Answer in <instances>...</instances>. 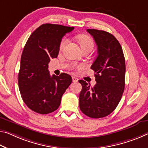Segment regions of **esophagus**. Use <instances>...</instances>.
Segmentation results:
<instances>
[{
    "mask_svg": "<svg viewBox=\"0 0 148 148\" xmlns=\"http://www.w3.org/2000/svg\"><path fill=\"white\" fill-rule=\"evenodd\" d=\"M78 78H76V77L72 76V82H78Z\"/></svg>",
    "mask_w": 148,
    "mask_h": 148,
    "instance_id": "1",
    "label": "esophagus"
}]
</instances>
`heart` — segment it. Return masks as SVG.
I'll return each instance as SVG.
<instances>
[{
    "label": "heart",
    "instance_id": "1",
    "mask_svg": "<svg viewBox=\"0 0 148 148\" xmlns=\"http://www.w3.org/2000/svg\"><path fill=\"white\" fill-rule=\"evenodd\" d=\"M77 39H78V43L82 51L87 50V49H90L91 51L93 50L94 47V42L90 37L86 36V35H81V36H78ZM67 42L68 39L66 38L62 39L60 44V48L62 49L64 47Z\"/></svg>",
    "mask_w": 148,
    "mask_h": 148
}]
</instances>
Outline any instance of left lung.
<instances>
[{"instance_id": "obj_1", "label": "left lung", "mask_w": 148, "mask_h": 148, "mask_svg": "<svg viewBox=\"0 0 148 148\" xmlns=\"http://www.w3.org/2000/svg\"><path fill=\"white\" fill-rule=\"evenodd\" d=\"M87 32L97 46V57L91 66L97 84L90 88L86 82L78 81L82 86L79 105L86 116L99 119L111 114L121 99L125 86V59L121 44L111 34L94 29Z\"/></svg>"}]
</instances>
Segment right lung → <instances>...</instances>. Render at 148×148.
Segmentation results:
<instances>
[{"label":"right lung","instance_id":"add662e5","mask_svg":"<svg viewBox=\"0 0 148 148\" xmlns=\"http://www.w3.org/2000/svg\"><path fill=\"white\" fill-rule=\"evenodd\" d=\"M74 27L45 23L32 33L23 48L18 74L21 96L30 109L51 113L60 106L62 95L72 83L69 74L51 76L48 64L57 58L63 36Z\"/></svg>","mask_w":148,"mask_h":148}]
</instances>
